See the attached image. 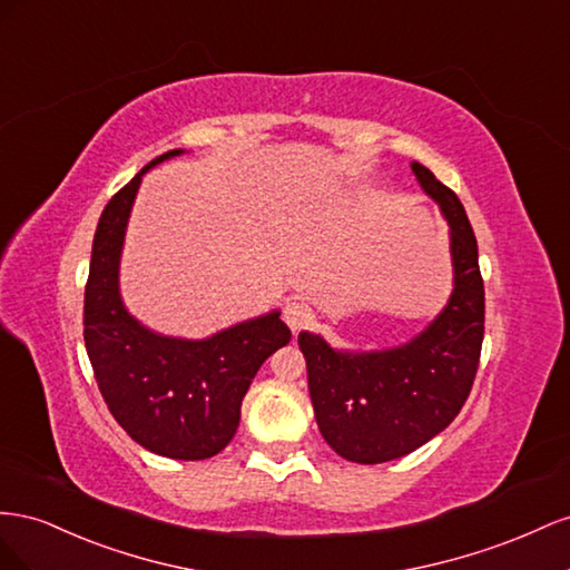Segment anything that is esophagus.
<instances>
[{"instance_id": "1", "label": "esophagus", "mask_w": 570, "mask_h": 570, "mask_svg": "<svg viewBox=\"0 0 570 570\" xmlns=\"http://www.w3.org/2000/svg\"><path fill=\"white\" fill-rule=\"evenodd\" d=\"M284 320H286V324L291 327V332H301L307 322H313V307L307 305L305 301H298V298H294V301H288L286 303V307H284Z\"/></svg>"}]
</instances>
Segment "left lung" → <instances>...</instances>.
Segmentation results:
<instances>
[{"instance_id":"8db88e82","label":"left lung","mask_w":570,"mask_h":570,"mask_svg":"<svg viewBox=\"0 0 570 570\" xmlns=\"http://www.w3.org/2000/svg\"><path fill=\"white\" fill-rule=\"evenodd\" d=\"M415 181L449 224L453 288L425 330L399 346L334 348L301 332L317 428L341 459L386 463L444 432L473 386L484 336V286L478 240L456 193L411 161Z\"/></svg>"}]
</instances>
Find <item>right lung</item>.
I'll list each match as a JSON object with an SVG mask.
<instances>
[{
    "mask_svg": "<svg viewBox=\"0 0 570 570\" xmlns=\"http://www.w3.org/2000/svg\"><path fill=\"white\" fill-rule=\"evenodd\" d=\"M184 153L155 157L107 203L92 240L83 338L97 386L126 434L157 456L203 461L232 442L243 396L291 330L282 311H269L213 336L184 338L128 313L119 269L138 188L150 169Z\"/></svg>",
    "mask_w": 570,
    "mask_h": 570,
    "instance_id": "add662e5",
    "label": "right lung"
}]
</instances>
